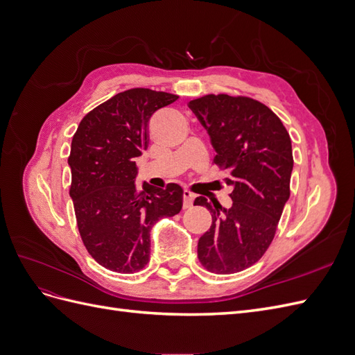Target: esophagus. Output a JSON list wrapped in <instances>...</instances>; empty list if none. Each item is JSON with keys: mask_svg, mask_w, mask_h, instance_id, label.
Masks as SVG:
<instances>
[{"mask_svg": "<svg viewBox=\"0 0 355 355\" xmlns=\"http://www.w3.org/2000/svg\"><path fill=\"white\" fill-rule=\"evenodd\" d=\"M194 198H196L194 192H191L189 189H185L184 191V207L189 209L192 204H194Z\"/></svg>", "mask_w": 355, "mask_h": 355, "instance_id": "esophagus-1", "label": "esophagus"}]
</instances>
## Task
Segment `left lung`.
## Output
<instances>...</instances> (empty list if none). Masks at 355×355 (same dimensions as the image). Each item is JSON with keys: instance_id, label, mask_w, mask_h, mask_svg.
Masks as SVG:
<instances>
[{"instance_id": "1", "label": "left lung", "mask_w": 355, "mask_h": 355, "mask_svg": "<svg viewBox=\"0 0 355 355\" xmlns=\"http://www.w3.org/2000/svg\"><path fill=\"white\" fill-rule=\"evenodd\" d=\"M216 151L213 163L230 171L232 206L197 197L211 227L198 240V259L207 271L234 274L261 259L270 247L290 197L292 141L268 106L244 96L207 94L188 103Z\"/></svg>"}]
</instances>
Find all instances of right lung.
Returning a JSON list of instances; mask_svg holds the SVG:
<instances>
[{"mask_svg": "<svg viewBox=\"0 0 355 355\" xmlns=\"http://www.w3.org/2000/svg\"><path fill=\"white\" fill-rule=\"evenodd\" d=\"M179 96L151 89L118 93L85 115L71 144L69 196L85 249L99 265L121 274L149 262V232L182 209L184 189L135 184L136 158L148 148L153 114Z\"/></svg>", "mask_w": 355, "mask_h": 355, "instance_id": "1", "label": "right lung"}]
</instances>
